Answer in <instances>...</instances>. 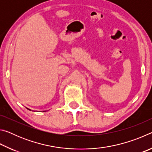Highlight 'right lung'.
I'll return each instance as SVG.
<instances>
[{"instance_id": "add662e5", "label": "right lung", "mask_w": 152, "mask_h": 152, "mask_svg": "<svg viewBox=\"0 0 152 152\" xmlns=\"http://www.w3.org/2000/svg\"><path fill=\"white\" fill-rule=\"evenodd\" d=\"M29 109V110H30L29 109ZM45 111H46V110H43V112H45Z\"/></svg>"}]
</instances>
